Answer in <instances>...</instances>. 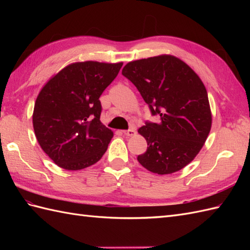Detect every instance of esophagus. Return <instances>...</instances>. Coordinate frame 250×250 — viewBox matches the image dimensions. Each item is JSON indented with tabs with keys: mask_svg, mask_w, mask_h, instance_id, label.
Wrapping results in <instances>:
<instances>
[{
	"mask_svg": "<svg viewBox=\"0 0 250 250\" xmlns=\"http://www.w3.org/2000/svg\"><path fill=\"white\" fill-rule=\"evenodd\" d=\"M122 132H124V134H125V136H134V135L136 134V131H135L134 129L125 130V131H122Z\"/></svg>",
	"mask_w": 250,
	"mask_h": 250,
	"instance_id": "1",
	"label": "esophagus"
}]
</instances>
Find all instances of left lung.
Instances as JSON below:
<instances>
[{
	"mask_svg": "<svg viewBox=\"0 0 250 250\" xmlns=\"http://www.w3.org/2000/svg\"><path fill=\"white\" fill-rule=\"evenodd\" d=\"M122 75L134 84L151 116L139 133L147 150L137 160L148 171L172 174L193 160L208 136L211 114L208 97L200 77L173 56H158L129 62Z\"/></svg>",
	"mask_w": 250,
	"mask_h": 250,
	"instance_id": "obj_1",
	"label": "left lung"
}]
</instances>
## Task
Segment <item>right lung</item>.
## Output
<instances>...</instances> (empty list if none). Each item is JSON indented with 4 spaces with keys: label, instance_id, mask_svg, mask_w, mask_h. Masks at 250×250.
<instances>
[{
    "label": "right lung",
    "instance_id": "1",
    "mask_svg": "<svg viewBox=\"0 0 250 250\" xmlns=\"http://www.w3.org/2000/svg\"><path fill=\"white\" fill-rule=\"evenodd\" d=\"M122 63L77 62L67 65L41 90L33 128L42 149L57 166L77 171L97 163L113 132L100 121V97Z\"/></svg>",
    "mask_w": 250,
    "mask_h": 250
}]
</instances>
